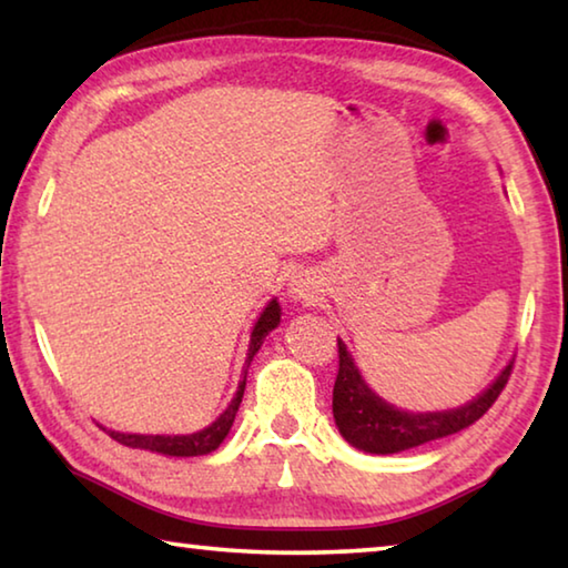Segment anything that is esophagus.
<instances>
[{
    "label": "esophagus",
    "mask_w": 568,
    "mask_h": 568,
    "mask_svg": "<svg viewBox=\"0 0 568 568\" xmlns=\"http://www.w3.org/2000/svg\"><path fill=\"white\" fill-rule=\"evenodd\" d=\"M291 293H293V297H301V301H311V297L318 293V285H315L311 277L297 275L291 283Z\"/></svg>",
    "instance_id": "1"
}]
</instances>
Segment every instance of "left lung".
Returning <instances> with one entry per match:
<instances>
[{"label": "left lung", "instance_id": "obj_1", "mask_svg": "<svg viewBox=\"0 0 568 568\" xmlns=\"http://www.w3.org/2000/svg\"><path fill=\"white\" fill-rule=\"evenodd\" d=\"M514 361L506 365L494 386L480 393L468 406L440 413H406L388 406L376 393L365 386L353 358L338 338V376L333 386V416L343 438L355 448L368 454H398V450L416 448L428 440L444 438L468 428L501 396L508 378H511Z\"/></svg>", "mask_w": 568, "mask_h": 568}]
</instances>
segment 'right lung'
Instances as JSON below:
<instances>
[{
  "instance_id": "obj_1",
  "label": "right lung",
  "mask_w": 568,
  "mask_h": 568,
  "mask_svg": "<svg viewBox=\"0 0 568 568\" xmlns=\"http://www.w3.org/2000/svg\"><path fill=\"white\" fill-rule=\"evenodd\" d=\"M277 323H281V305H277V301H271V305H267L261 313V318H257L253 335H250V351H247V361H245L247 365H250V361H253V355L261 351L265 335L273 328H277ZM245 373H247V368H245ZM245 373H243V381H240L233 403H230L223 416H220L213 426H207L205 430H197V434H192V436H134V434H118V430H108V434L118 440V444L128 446V448H145V450H155V454H165V456H205V454H210V450H215L220 444H223L230 426H233L237 406H240V400H243V393H245Z\"/></svg>"
}]
</instances>
